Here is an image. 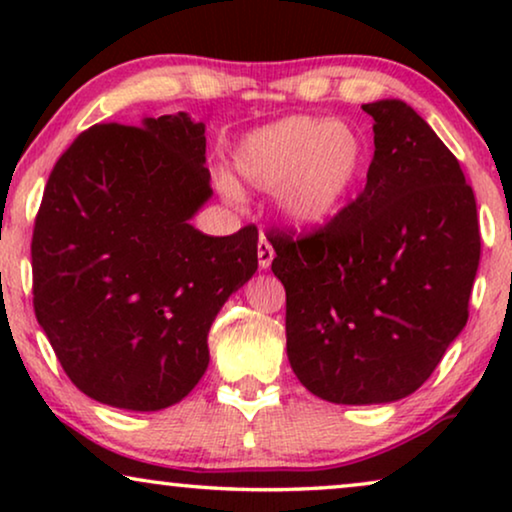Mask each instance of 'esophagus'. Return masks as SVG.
I'll use <instances>...</instances> for the list:
<instances>
[{
  "label": "esophagus",
  "mask_w": 512,
  "mask_h": 512,
  "mask_svg": "<svg viewBox=\"0 0 512 512\" xmlns=\"http://www.w3.org/2000/svg\"><path fill=\"white\" fill-rule=\"evenodd\" d=\"M272 258H275V249H272V244L268 242L265 233H261V237H258V265H261L263 270H268L272 265Z\"/></svg>",
  "instance_id": "34e87169"
}]
</instances>
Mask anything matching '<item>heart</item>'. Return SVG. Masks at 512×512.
I'll return each instance as SVG.
<instances>
[{"instance_id":"heart-1","label":"heart","mask_w":512,"mask_h":512,"mask_svg":"<svg viewBox=\"0 0 512 512\" xmlns=\"http://www.w3.org/2000/svg\"><path fill=\"white\" fill-rule=\"evenodd\" d=\"M370 146L352 123L321 116H286L244 135L233 170L258 191H277V207L293 226L331 219L361 184ZM226 191H233L226 184Z\"/></svg>"}]
</instances>
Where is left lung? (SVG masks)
<instances>
[{"label":"left lung","mask_w":512,"mask_h":512,"mask_svg":"<svg viewBox=\"0 0 512 512\" xmlns=\"http://www.w3.org/2000/svg\"><path fill=\"white\" fill-rule=\"evenodd\" d=\"M363 111L375 153L359 198L310 235L268 233L293 373L342 405L398 401L429 380L464 331L480 263L459 160L405 102Z\"/></svg>","instance_id":"left-lung-1"}]
</instances>
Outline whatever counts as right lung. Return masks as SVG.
<instances>
[{
  "instance_id": "add662e5",
  "label": "right lung",
  "mask_w": 512,
  "mask_h": 512,
  "mask_svg": "<svg viewBox=\"0 0 512 512\" xmlns=\"http://www.w3.org/2000/svg\"><path fill=\"white\" fill-rule=\"evenodd\" d=\"M205 123L93 125L48 177L32 235L34 314L83 394L170 408L209 366L207 333L258 268V230L191 226L212 198Z\"/></svg>"
}]
</instances>
